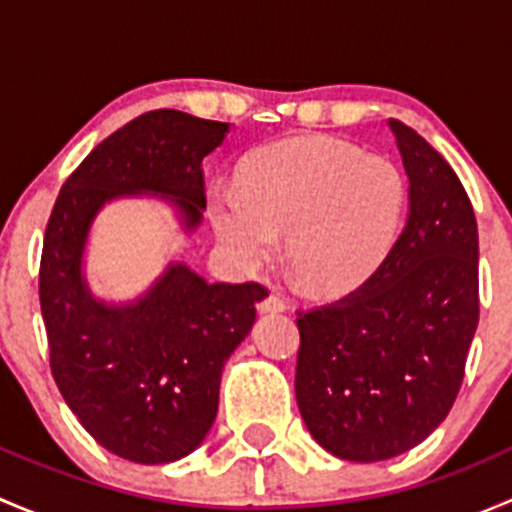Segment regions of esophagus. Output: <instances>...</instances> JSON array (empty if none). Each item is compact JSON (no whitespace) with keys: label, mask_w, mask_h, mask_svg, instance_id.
<instances>
[{"label":"esophagus","mask_w":512,"mask_h":512,"mask_svg":"<svg viewBox=\"0 0 512 512\" xmlns=\"http://www.w3.org/2000/svg\"><path fill=\"white\" fill-rule=\"evenodd\" d=\"M257 312L260 314H267V312H285V299L277 297L275 292L265 294V297L257 302Z\"/></svg>","instance_id":"34e87169"}]
</instances>
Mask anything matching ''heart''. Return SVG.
I'll return each mask as SVG.
<instances>
[{
	"instance_id": "heart-1",
	"label": "heart",
	"mask_w": 512,
	"mask_h": 512,
	"mask_svg": "<svg viewBox=\"0 0 512 512\" xmlns=\"http://www.w3.org/2000/svg\"><path fill=\"white\" fill-rule=\"evenodd\" d=\"M406 178L386 156L354 143L302 136L260 148L237 170V193L210 195V220L225 250L255 267L285 232V262L314 292L369 280L399 235Z\"/></svg>"
}]
</instances>
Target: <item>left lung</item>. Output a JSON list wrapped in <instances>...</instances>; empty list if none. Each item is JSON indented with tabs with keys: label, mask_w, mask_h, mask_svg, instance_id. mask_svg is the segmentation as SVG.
Listing matches in <instances>:
<instances>
[{
	"label": "left lung",
	"mask_w": 512,
	"mask_h": 512,
	"mask_svg": "<svg viewBox=\"0 0 512 512\" xmlns=\"http://www.w3.org/2000/svg\"><path fill=\"white\" fill-rule=\"evenodd\" d=\"M409 175V218L379 270L299 312L294 394L314 441L374 463L431 436L461 389L478 327V225L446 158L389 118Z\"/></svg>",
	"instance_id": "8db88e82"
}]
</instances>
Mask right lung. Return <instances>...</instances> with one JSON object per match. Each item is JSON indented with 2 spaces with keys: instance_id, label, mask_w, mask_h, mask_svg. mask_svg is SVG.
<instances>
[{
  "instance_id": "obj_1",
  "label": "right lung",
  "mask_w": 512,
  "mask_h": 512,
  "mask_svg": "<svg viewBox=\"0 0 512 512\" xmlns=\"http://www.w3.org/2000/svg\"><path fill=\"white\" fill-rule=\"evenodd\" d=\"M230 133L175 108L143 113L98 143L51 210L39 299L51 374L81 426L133 463H173L203 443L218 416L225 361L255 324L257 282H208L173 260L141 297L91 292L84 252L103 205L151 198L173 205L185 232L203 223V158Z\"/></svg>"
}]
</instances>
